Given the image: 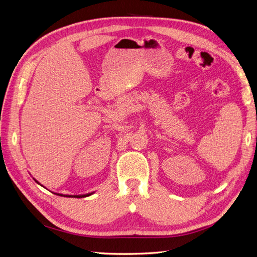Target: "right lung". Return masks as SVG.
Masks as SVG:
<instances>
[{"mask_svg":"<svg viewBox=\"0 0 257 257\" xmlns=\"http://www.w3.org/2000/svg\"><path fill=\"white\" fill-rule=\"evenodd\" d=\"M35 180V179H34ZM36 181V180H35ZM37 182V181H36ZM38 183V182H37ZM38 184H41V183H38ZM54 194H57V195H59V196H64V197H75V198H82V197H87V196H90V195H92L93 193H88V194H83V195H63V194H59V193H54Z\"/></svg>","mask_w":257,"mask_h":257,"instance_id":"obj_1","label":"right lung"}]
</instances>
